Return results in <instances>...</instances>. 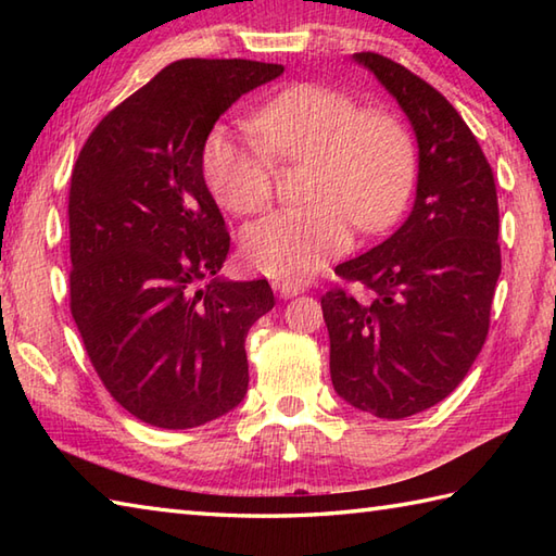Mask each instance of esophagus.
<instances>
[{
	"mask_svg": "<svg viewBox=\"0 0 556 556\" xmlns=\"http://www.w3.org/2000/svg\"><path fill=\"white\" fill-rule=\"evenodd\" d=\"M271 289L279 293V299H293L303 291L299 281H289V279H275V281H271Z\"/></svg>",
	"mask_w": 556,
	"mask_h": 556,
	"instance_id": "esophagus-1",
	"label": "esophagus"
}]
</instances>
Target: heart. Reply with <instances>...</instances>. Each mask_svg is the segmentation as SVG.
I'll return each instance as SVG.
<instances>
[{"instance_id": "1", "label": "heart", "mask_w": 556, "mask_h": 556, "mask_svg": "<svg viewBox=\"0 0 556 556\" xmlns=\"http://www.w3.org/2000/svg\"><path fill=\"white\" fill-rule=\"evenodd\" d=\"M255 138L215 128L203 174L224 207L253 215L271 198L275 160L308 162L303 207L269 212L243 231L245 263L277 279H305L349 245V220L363 233L387 229L416 179V148L399 119L361 112L344 92L299 83L253 116Z\"/></svg>"}]
</instances>
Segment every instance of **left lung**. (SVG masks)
Returning a JSON list of instances; mask_svg holds the SVG:
<instances>
[{
  "label": "left lung",
  "instance_id": "obj_1",
  "mask_svg": "<svg viewBox=\"0 0 556 556\" xmlns=\"http://www.w3.org/2000/svg\"><path fill=\"white\" fill-rule=\"evenodd\" d=\"M408 116L418 143L416 200L406 222L337 275L368 301L323 296L329 372L349 406L408 418L440 404L485 344L502 271L500 207L490 164L460 114L406 66L353 54Z\"/></svg>",
  "mask_w": 556,
  "mask_h": 556
}]
</instances>
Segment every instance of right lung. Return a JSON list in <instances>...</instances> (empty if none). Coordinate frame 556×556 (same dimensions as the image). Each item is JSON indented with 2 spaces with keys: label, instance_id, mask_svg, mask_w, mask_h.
I'll use <instances>...</instances> for the list:
<instances>
[{
  "label": "right lung",
  "instance_id": "right-lung-1",
  "mask_svg": "<svg viewBox=\"0 0 556 556\" xmlns=\"http://www.w3.org/2000/svg\"><path fill=\"white\" fill-rule=\"evenodd\" d=\"M281 74L248 59L164 66L104 116L71 174V315L108 392L155 428H198L248 392L245 334L275 293L219 275L229 233L203 148L236 100Z\"/></svg>",
  "mask_w": 556,
  "mask_h": 556
}]
</instances>
